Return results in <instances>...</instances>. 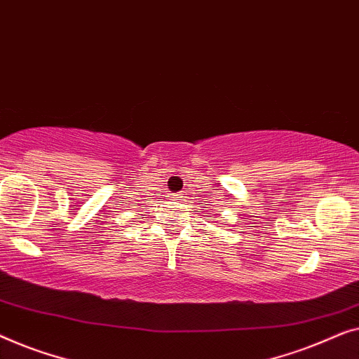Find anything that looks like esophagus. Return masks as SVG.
I'll list each match as a JSON object with an SVG mask.
<instances>
[{
	"label": "esophagus",
	"instance_id": "1",
	"mask_svg": "<svg viewBox=\"0 0 359 359\" xmlns=\"http://www.w3.org/2000/svg\"><path fill=\"white\" fill-rule=\"evenodd\" d=\"M174 198H182V194H175Z\"/></svg>",
	"mask_w": 359,
	"mask_h": 359
}]
</instances>
